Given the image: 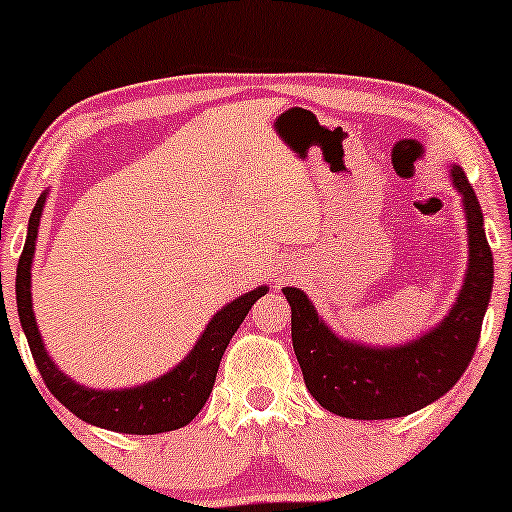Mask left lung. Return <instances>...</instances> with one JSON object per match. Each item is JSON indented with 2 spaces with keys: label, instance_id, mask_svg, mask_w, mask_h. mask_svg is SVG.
Segmentation results:
<instances>
[{
  "label": "left lung",
  "instance_id": "obj_1",
  "mask_svg": "<svg viewBox=\"0 0 512 512\" xmlns=\"http://www.w3.org/2000/svg\"><path fill=\"white\" fill-rule=\"evenodd\" d=\"M452 184L464 202L468 223V270L457 303L429 333L396 347H368L338 338L319 319L312 300L284 286L291 305L293 352L305 387L321 408L349 419H394L422 410L450 391L480 340L494 284V258L482 209L464 170L452 165Z\"/></svg>",
  "mask_w": 512,
  "mask_h": 512
}]
</instances>
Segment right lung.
<instances>
[{"label": "right lung", "instance_id": "right-lung-1", "mask_svg": "<svg viewBox=\"0 0 512 512\" xmlns=\"http://www.w3.org/2000/svg\"><path fill=\"white\" fill-rule=\"evenodd\" d=\"M44 202L46 193L37 200V207L30 216V226H27V240L16 270V303L20 326H23L27 345H30L34 363H37L46 387L83 422L116 433L151 436V433L174 431L193 422V417L198 415L212 394L216 370H219L221 356L226 352L230 338L249 314L251 305L268 293V286H258V289L244 293V296L230 300L226 307H221L207 324L205 333L195 342V347L170 373L130 389H88L83 384H76L72 377H67L55 366L46 352L32 312L30 275Z\"/></svg>", "mask_w": 512, "mask_h": 512}]
</instances>
